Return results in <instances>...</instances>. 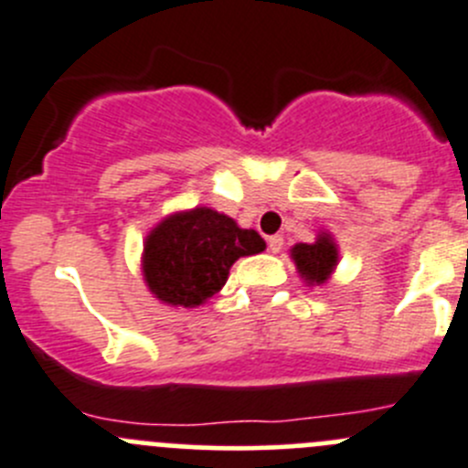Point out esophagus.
Listing matches in <instances>:
<instances>
[{"label":"esophagus","mask_w":468,"mask_h":468,"mask_svg":"<svg viewBox=\"0 0 468 468\" xmlns=\"http://www.w3.org/2000/svg\"><path fill=\"white\" fill-rule=\"evenodd\" d=\"M267 249H270L271 253H279L281 249H283V238H281V235H271V238H267Z\"/></svg>","instance_id":"esophagus-1"}]
</instances>
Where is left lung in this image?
<instances>
[{
	"instance_id": "left-lung-1",
	"label": "left lung",
	"mask_w": 468,
	"mask_h": 468,
	"mask_svg": "<svg viewBox=\"0 0 468 468\" xmlns=\"http://www.w3.org/2000/svg\"><path fill=\"white\" fill-rule=\"evenodd\" d=\"M292 258L306 283L320 285L329 279L331 270L338 262V251L329 235H322L315 244H294Z\"/></svg>"
}]
</instances>
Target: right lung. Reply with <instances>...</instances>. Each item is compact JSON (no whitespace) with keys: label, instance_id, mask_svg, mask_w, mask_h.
Wrapping results in <instances>:
<instances>
[{"label":"right lung","instance_id":"1","mask_svg":"<svg viewBox=\"0 0 468 468\" xmlns=\"http://www.w3.org/2000/svg\"><path fill=\"white\" fill-rule=\"evenodd\" d=\"M265 249L256 230H244L210 207L162 221L144 247V276L157 299L171 306H198L219 292L239 256Z\"/></svg>","mask_w":468,"mask_h":468}]
</instances>
